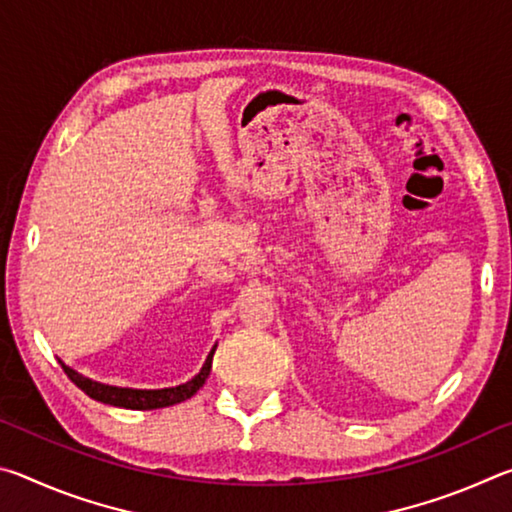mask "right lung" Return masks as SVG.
I'll return each mask as SVG.
<instances>
[{
	"label": "right lung",
	"mask_w": 512,
	"mask_h": 512,
	"mask_svg": "<svg viewBox=\"0 0 512 512\" xmlns=\"http://www.w3.org/2000/svg\"><path fill=\"white\" fill-rule=\"evenodd\" d=\"M216 343L214 348L207 354V359L203 363L201 372L196 377H192L185 384L180 386H171V388H121V386H110V384H101V381H94L90 377L81 375L74 368L65 366L60 361V366L67 372V377L74 381L81 391L92 397V400L110 404V406H119V409H133V411H153V409H164V406H173L189 400V397L196 395L198 388L205 384V379L210 377L212 370V357H214Z\"/></svg>",
	"instance_id": "obj_1"
}]
</instances>
